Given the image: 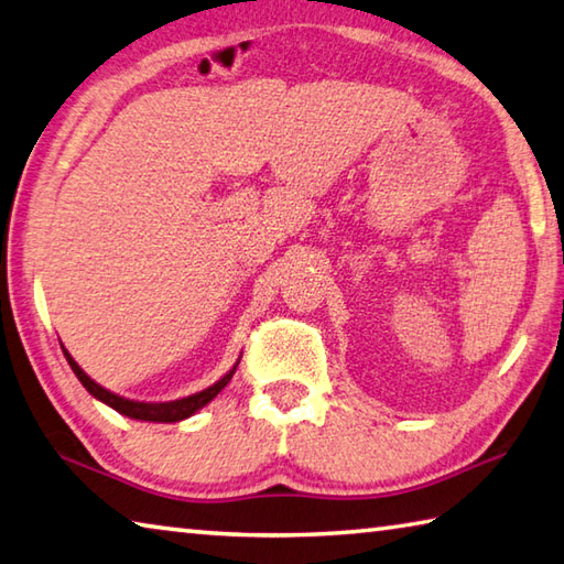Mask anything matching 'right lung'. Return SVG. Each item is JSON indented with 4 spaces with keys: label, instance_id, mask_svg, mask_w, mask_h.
I'll return each mask as SVG.
<instances>
[{
    "label": "right lung",
    "instance_id": "1",
    "mask_svg": "<svg viewBox=\"0 0 564 564\" xmlns=\"http://www.w3.org/2000/svg\"><path fill=\"white\" fill-rule=\"evenodd\" d=\"M66 360L70 365V370L76 372V377L80 380V384H84L90 394H94L96 399H100V402L108 404L116 409V412H120L122 416H130V419H140V422H162V424H172V422H182V419L192 416L194 412H199V409L204 404H209L214 397H217L224 387L229 384V380L234 377V372H237V365L231 367V370L221 377L219 382H214L212 387L202 389V392L197 394H189V397H182V399H175V402H135V399H126L120 394H112L110 389L100 387L98 382L90 380V377L80 370V367L76 365L74 357L68 355V350H64Z\"/></svg>",
    "mask_w": 564,
    "mask_h": 564
}]
</instances>
